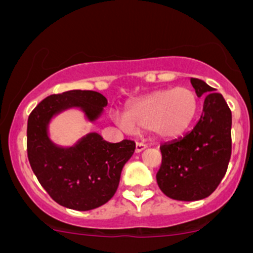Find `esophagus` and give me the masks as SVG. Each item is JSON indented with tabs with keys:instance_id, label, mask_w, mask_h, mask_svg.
Returning a JSON list of instances; mask_svg holds the SVG:
<instances>
[{
	"instance_id": "esophagus-1",
	"label": "esophagus",
	"mask_w": 253,
	"mask_h": 253,
	"mask_svg": "<svg viewBox=\"0 0 253 253\" xmlns=\"http://www.w3.org/2000/svg\"><path fill=\"white\" fill-rule=\"evenodd\" d=\"M146 148H147V146H146L145 143H142V142H137V143H136V153L142 152V151L146 150Z\"/></svg>"
}]
</instances>
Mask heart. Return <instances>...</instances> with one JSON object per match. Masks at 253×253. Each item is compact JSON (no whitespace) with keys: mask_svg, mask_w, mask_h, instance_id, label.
<instances>
[{"mask_svg":"<svg viewBox=\"0 0 253 253\" xmlns=\"http://www.w3.org/2000/svg\"><path fill=\"white\" fill-rule=\"evenodd\" d=\"M200 98L187 86L156 89L128 106L125 116L116 120L126 129L136 132L150 129L160 140L180 137L195 121Z\"/></svg>","mask_w":253,"mask_h":253,"instance_id":"b5f03b06","label":"heart"}]
</instances>
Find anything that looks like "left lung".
Wrapping results in <instances>:
<instances>
[{"instance_id":"obj_1","label":"left lung","mask_w":253,"mask_h":253,"mask_svg":"<svg viewBox=\"0 0 253 253\" xmlns=\"http://www.w3.org/2000/svg\"><path fill=\"white\" fill-rule=\"evenodd\" d=\"M202 115L185 137L161 146L162 164L156 174L159 187L177 201H198L222 181L231 159L232 113L221 93L205 81L191 79Z\"/></svg>"}]
</instances>
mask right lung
<instances>
[{
    "instance_id": "right-lung-1",
    "label": "right lung",
    "mask_w": 253,
    "mask_h": 253,
    "mask_svg": "<svg viewBox=\"0 0 253 253\" xmlns=\"http://www.w3.org/2000/svg\"><path fill=\"white\" fill-rule=\"evenodd\" d=\"M106 106L107 98L100 92L72 89L46 97L28 117V161L42 187L61 206L88 211L110 201L119 187L122 169L133 155V141L111 143L97 132H89L66 147L49 137V124L60 113L79 108L87 121L94 122Z\"/></svg>"
}]
</instances>
